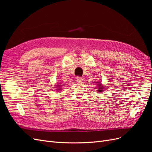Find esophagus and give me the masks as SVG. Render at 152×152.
Returning <instances> with one entry per match:
<instances>
[{"label": "esophagus", "mask_w": 152, "mask_h": 152, "mask_svg": "<svg viewBox=\"0 0 152 152\" xmlns=\"http://www.w3.org/2000/svg\"><path fill=\"white\" fill-rule=\"evenodd\" d=\"M77 80L78 81V82H82L84 80V79H83V78L82 77H77Z\"/></svg>", "instance_id": "obj_1"}]
</instances>
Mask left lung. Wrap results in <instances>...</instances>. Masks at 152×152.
Segmentation results:
<instances>
[{"mask_svg":"<svg viewBox=\"0 0 152 152\" xmlns=\"http://www.w3.org/2000/svg\"><path fill=\"white\" fill-rule=\"evenodd\" d=\"M101 85H102V84H98V86H99V88L98 89L99 91H98V92H102V91H103V87H102V86H101Z\"/></svg>","mask_w":152,"mask_h":152,"instance_id":"left-lung-1","label":"left lung"}]
</instances>
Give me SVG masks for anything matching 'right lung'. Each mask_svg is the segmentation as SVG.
<instances>
[{"instance_id": "right-lung-1", "label": "right lung", "mask_w": 152, "mask_h": 152, "mask_svg": "<svg viewBox=\"0 0 152 152\" xmlns=\"http://www.w3.org/2000/svg\"><path fill=\"white\" fill-rule=\"evenodd\" d=\"M58 86H60V85H58Z\"/></svg>"}]
</instances>
